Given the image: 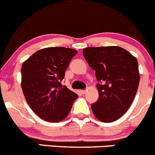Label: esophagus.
<instances>
[{
	"label": "esophagus",
	"instance_id": "esophagus-1",
	"mask_svg": "<svg viewBox=\"0 0 155 155\" xmlns=\"http://www.w3.org/2000/svg\"><path fill=\"white\" fill-rule=\"evenodd\" d=\"M81 93H82L83 94H85V93H87V90H81Z\"/></svg>",
	"mask_w": 155,
	"mask_h": 155
}]
</instances>
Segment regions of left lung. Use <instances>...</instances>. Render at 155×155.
Wrapping results in <instances>:
<instances>
[{
  "label": "left lung",
  "instance_id": "1",
  "mask_svg": "<svg viewBox=\"0 0 155 155\" xmlns=\"http://www.w3.org/2000/svg\"><path fill=\"white\" fill-rule=\"evenodd\" d=\"M83 55L96 71L99 99L91 108L96 118L111 123L127 111L139 87L137 59L124 48L116 46L87 47Z\"/></svg>",
  "mask_w": 155,
  "mask_h": 155
}]
</instances>
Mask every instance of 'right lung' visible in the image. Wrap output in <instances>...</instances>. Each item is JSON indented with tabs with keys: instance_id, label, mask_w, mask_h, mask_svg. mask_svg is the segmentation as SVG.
I'll return each instance as SVG.
<instances>
[{
	"instance_id": "obj_1",
	"label": "right lung",
	"mask_w": 155,
	"mask_h": 155,
	"mask_svg": "<svg viewBox=\"0 0 155 155\" xmlns=\"http://www.w3.org/2000/svg\"><path fill=\"white\" fill-rule=\"evenodd\" d=\"M78 51L62 47H47L34 53L21 69L22 92L32 111L43 120L65 119L78 96L61 81Z\"/></svg>"
}]
</instances>
